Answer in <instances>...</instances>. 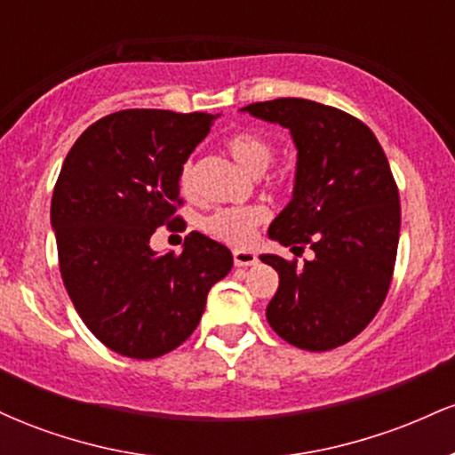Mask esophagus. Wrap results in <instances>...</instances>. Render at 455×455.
<instances>
[{"mask_svg":"<svg viewBox=\"0 0 455 455\" xmlns=\"http://www.w3.org/2000/svg\"><path fill=\"white\" fill-rule=\"evenodd\" d=\"M233 260L237 267H248V265H254L257 263V254L252 252V250H235L233 252Z\"/></svg>","mask_w":455,"mask_h":455,"instance_id":"1","label":"esophagus"}]
</instances>
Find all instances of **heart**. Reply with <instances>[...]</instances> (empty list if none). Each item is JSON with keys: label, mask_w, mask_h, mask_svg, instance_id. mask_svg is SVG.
Returning a JSON list of instances; mask_svg holds the SVG:
<instances>
[{"label": "heart", "mask_w": 455, "mask_h": 455, "mask_svg": "<svg viewBox=\"0 0 455 455\" xmlns=\"http://www.w3.org/2000/svg\"><path fill=\"white\" fill-rule=\"evenodd\" d=\"M228 151L239 164L250 173H260L267 169L274 156V148L267 139H263L257 132H237L228 139ZM196 190V175L195 164L190 160L184 162L180 171V192L184 196H192ZM269 212L263 205H245V207H218L212 213L201 218L198 227L212 237L220 242L243 245L252 242L259 224L267 220Z\"/></svg>", "instance_id": "1"}]
</instances>
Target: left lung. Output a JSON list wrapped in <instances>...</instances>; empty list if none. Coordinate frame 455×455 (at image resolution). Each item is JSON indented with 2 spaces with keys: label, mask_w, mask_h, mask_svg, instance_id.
I'll use <instances>...</instances> for the list:
<instances>
[{
  "label": "left lung",
  "mask_w": 455,
  "mask_h": 455,
  "mask_svg": "<svg viewBox=\"0 0 455 455\" xmlns=\"http://www.w3.org/2000/svg\"><path fill=\"white\" fill-rule=\"evenodd\" d=\"M242 111L291 130L293 198L271 222L269 237L295 254L315 250L304 267L260 254L280 275L269 325L304 351L342 347L377 316L394 275L400 196L387 156L372 130L340 108L278 98Z\"/></svg>",
  "instance_id": "8db88e82"
}]
</instances>
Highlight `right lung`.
Wrapping results in <instances>:
<instances>
[{
  "label": "right lung",
  "mask_w": 455,
  "mask_h": 455,
  "mask_svg": "<svg viewBox=\"0 0 455 455\" xmlns=\"http://www.w3.org/2000/svg\"><path fill=\"white\" fill-rule=\"evenodd\" d=\"M218 115L128 108L92 124L51 201L64 286L87 329L111 351L154 359L190 338L207 293L233 267L227 245L192 231L181 254L149 239L175 216L180 171Z\"/></svg>",
  "instance_id": "right-lung-1"
}]
</instances>
